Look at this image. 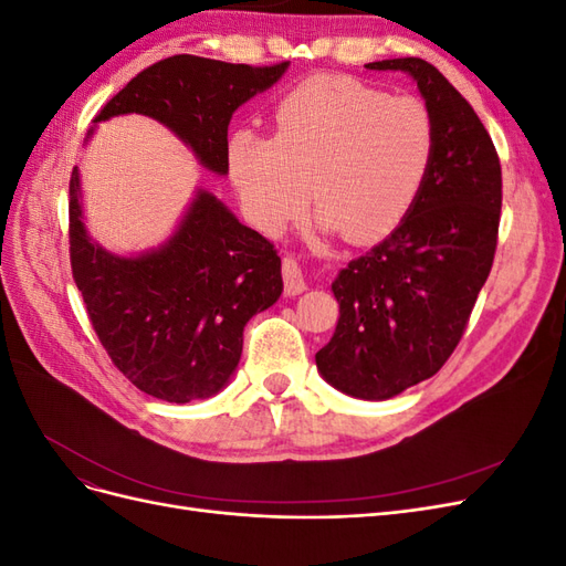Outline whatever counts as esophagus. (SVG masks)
I'll list each match as a JSON object with an SVG mask.
<instances>
[{
	"mask_svg": "<svg viewBox=\"0 0 566 566\" xmlns=\"http://www.w3.org/2000/svg\"><path fill=\"white\" fill-rule=\"evenodd\" d=\"M283 285H285V295H300L306 290V281L302 266L293 256H285L283 260Z\"/></svg>",
	"mask_w": 566,
	"mask_h": 566,
	"instance_id": "1",
	"label": "esophagus"
}]
</instances>
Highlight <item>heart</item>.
Wrapping results in <instances>:
<instances>
[{
  "instance_id": "obj_1",
  "label": "heart",
  "mask_w": 566,
  "mask_h": 566,
  "mask_svg": "<svg viewBox=\"0 0 566 566\" xmlns=\"http://www.w3.org/2000/svg\"><path fill=\"white\" fill-rule=\"evenodd\" d=\"M434 123L418 98L349 77H314L273 113V136L238 129L229 177L254 227L279 231L310 196L316 224L352 238L391 231L413 208L434 160Z\"/></svg>"
}]
</instances>
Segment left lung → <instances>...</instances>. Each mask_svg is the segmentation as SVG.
<instances>
[{"instance_id":"obj_1","label":"left lung","mask_w":566,"mask_h":566,"mask_svg":"<svg viewBox=\"0 0 566 566\" xmlns=\"http://www.w3.org/2000/svg\"><path fill=\"white\" fill-rule=\"evenodd\" d=\"M366 67L418 82L437 139L413 208L335 279L339 318L316 354L333 387L382 401L432 378L465 333L499 245L503 177L482 119L432 63L408 56Z\"/></svg>"}]
</instances>
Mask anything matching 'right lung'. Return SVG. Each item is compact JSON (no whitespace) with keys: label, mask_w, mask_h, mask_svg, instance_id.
<instances>
[{"label":"right lung","mask_w":566,"mask_h":566,"mask_svg":"<svg viewBox=\"0 0 566 566\" xmlns=\"http://www.w3.org/2000/svg\"><path fill=\"white\" fill-rule=\"evenodd\" d=\"M287 67L169 56L132 77L94 123L142 113L172 129L196 158L227 175L233 111ZM71 269L92 328L115 368L150 397L186 403L224 387L241 361L245 323L283 293L281 256L212 193L198 191L169 241L139 256L92 243L82 224L80 175L67 198Z\"/></svg>","instance_id":"add662e5"}]
</instances>
